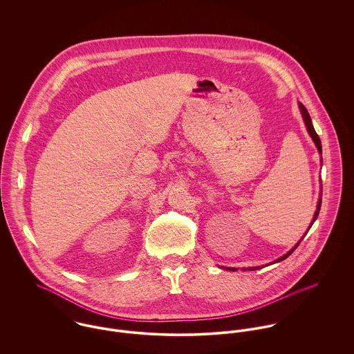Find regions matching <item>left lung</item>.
Instances as JSON below:
<instances>
[{
  "label": "left lung",
  "mask_w": 354,
  "mask_h": 354,
  "mask_svg": "<svg viewBox=\"0 0 354 354\" xmlns=\"http://www.w3.org/2000/svg\"><path fill=\"white\" fill-rule=\"evenodd\" d=\"M299 107H300V111H301V114H303L304 122H305V127H306V131H308V133L310 135V138H312V140H313V143H315V146H316V149H317V151L322 153V142H320V139H319V136H317V133L315 132V128H313V125H312V121H310V117H309V113H308V110L305 109V106H304L303 103H299ZM323 162V160H322ZM320 194H322V191H320ZM320 205H322V196L319 198V202H317V205H316V211H315V215H313V219H312V222H310V226L313 225V222L316 221V218H317V215H319V211H320ZM310 226L308 227V230L310 229ZM308 230L305 232V234L303 236L305 237L306 236V233H308ZM303 239L289 251L288 253H285L283 256H281L279 259H277L274 263H278V261H281V260H285L286 257H289L292 253L295 252V250L299 247V244L303 241ZM257 268H260V267H250V268H243L244 271L245 270H250V271H253V270H257ZM227 270H230V271H236L237 268H234V267H232V268H227Z\"/></svg>",
  "instance_id": "8db88e82"
}]
</instances>
